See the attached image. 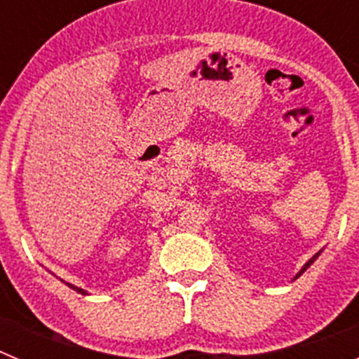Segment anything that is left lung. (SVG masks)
<instances>
[{
    "instance_id": "1",
    "label": "left lung",
    "mask_w": 359,
    "mask_h": 359,
    "mask_svg": "<svg viewBox=\"0 0 359 359\" xmlns=\"http://www.w3.org/2000/svg\"><path fill=\"white\" fill-rule=\"evenodd\" d=\"M316 257H318V253H316V255H315V257H313V259H309V261H307V264H306V266H304V268H302V269H300V273H298V275H297V277H300V275H302V273H304V271H306V269H307V268H309V266H311V264H313V262H315V259H316Z\"/></svg>"
}]
</instances>
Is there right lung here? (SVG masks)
Segmentation results:
<instances>
[{"label": "right lung", "instance_id": "1", "mask_svg": "<svg viewBox=\"0 0 359 359\" xmlns=\"http://www.w3.org/2000/svg\"><path fill=\"white\" fill-rule=\"evenodd\" d=\"M68 286L73 287V290H75V291H79V293H81V294H86V291L81 290V287H75V286H72V284H68Z\"/></svg>", "mask_w": 359, "mask_h": 359}]
</instances>
